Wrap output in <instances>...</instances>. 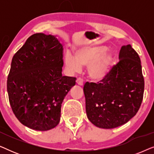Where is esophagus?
Returning a JSON list of instances; mask_svg holds the SVG:
<instances>
[{"label":"esophagus","mask_w":154,"mask_h":154,"mask_svg":"<svg viewBox=\"0 0 154 154\" xmlns=\"http://www.w3.org/2000/svg\"><path fill=\"white\" fill-rule=\"evenodd\" d=\"M76 83H77L79 85L82 86V85H83V79H81V78H78V79H76Z\"/></svg>","instance_id":"1"}]
</instances>
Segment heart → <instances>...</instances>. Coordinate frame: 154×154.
Masks as SVG:
<instances>
[{"label": "heart", "instance_id": "1", "mask_svg": "<svg viewBox=\"0 0 154 154\" xmlns=\"http://www.w3.org/2000/svg\"><path fill=\"white\" fill-rule=\"evenodd\" d=\"M104 45L84 46L74 52V57L67 53L65 65L73 71H81V67L88 66V76L92 81L100 82L106 77L114 62V55L107 52Z\"/></svg>", "mask_w": 154, "mask_h": 154}]
</instances>
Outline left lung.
<instances>
[{"mask_svg": "<svg viewBox=\"0 0 154 154\" xmlns=\"http://www.w3.org/2000/svg\"><path fill=\"white\" fill-rule=\"evenodd\" d=\"M144 90L140 57L130 45L122 46L119 62L100 83L87 82L84 85L88 119L104 129L123 125L137 113Z\"/></svg>", "mask_w": 154, "mask_h": 154, "instance_id": "left-lung-1", "label": "left lung"}]
</instances>
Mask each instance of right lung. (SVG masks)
<instances>
[{"label": "right lung", "instance_id": "right-lung-1", "mask_svg": "<svg viewBox=\"0 0 154 154\" xmlns=\"http://www.w3.org/2000/svg\"><path fill=\"white\" fill-rule=\"evenodd\" d=\"M63 47L55 35H31L14 54L7 81L12 111L32 130L47 131L58 125L63 100L75 85L63 76Z\"/></svg>", "mask_w": 154, "mask_h": 154}]
</instances>
